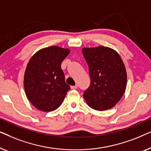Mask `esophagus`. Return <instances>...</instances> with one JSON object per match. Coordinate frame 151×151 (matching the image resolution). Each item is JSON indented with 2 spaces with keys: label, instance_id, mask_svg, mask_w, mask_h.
Masks as SVG:
<instances>
[{
  "label": "esophagus",
  "instance_id": "obj_1",
  "mask_svg": "<svg viewBox=\"0 0 151 151\" xmlns=\"http://www.w3.org/2000/svg\"><path fill=\"white\" fill-rule=\"evenodd\" d=\"M78 85H77V84H76V85L75 86H71V89H76V88H78Z\"/></svg>",
  "mask_w": 151,
  "mask_h": 151
}]
</instances>
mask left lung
Here are the masks:
<instances>
[{
    "instance_id": "8db88e82",
    "label": "left lung",
    "mask_w": 151,
    "mask_h": 151,
    "mask_svg": "<svg viewBox=\"0 0 151 151\" xmlns=\"http://www.w3.org/2000/svg\"><path fill=\"white\" fill-rule=\"evenodd\" d=\"M82 54L88 66L91 84L84 92L86 104L96 111L115 106L124 93L126 67L118 53L110 47H84Z\"/></svg>"
}]
</instances>
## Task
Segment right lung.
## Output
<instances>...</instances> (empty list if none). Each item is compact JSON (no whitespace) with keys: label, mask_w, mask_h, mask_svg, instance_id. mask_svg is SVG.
Masks as SVG:
<instances>
[{"label":"right lung","mask_w":151,"mask_h":151,"mask_svg":"<svg viewBox=\"0 0 151 151\" xmlns=\"http://www.w3.org/2000/svg\"><path fill=\"white\" fill-rule=\"evenodd\" d=\"M70 49L58 46L41 49L29 60L23 84L28 100L38 110L50 112L65 100L70 86L65 82L61 63Z\"/></svg>","instance_id":"obj_1"}]
</instances>
